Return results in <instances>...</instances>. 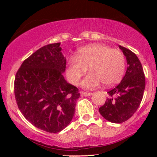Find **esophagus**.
<instances>
[{
    "instance_id": "34e87169",
    "label": "esophagus",
    "mask_w": 157,
    "mask_h": 157,
    "mask_svg": "<svg viewBox=\"0 0 157 157\" xmlns=\"http://www.w3.org/2000/svg\"><path fill=\"white\" fill-rule=\"evenodd\" d=\"M80 94H81V95H82V96H85V97H89V96H91V95L92 94V93L85 92V91H81Z\"/></svg>"
}]
</instances>
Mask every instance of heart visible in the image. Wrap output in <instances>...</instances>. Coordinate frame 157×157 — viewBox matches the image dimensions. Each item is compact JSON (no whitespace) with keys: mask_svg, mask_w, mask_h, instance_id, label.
Here are the masks:
<instances>
[{"mask_svg":"<svg viewBox=\"0 0 157 157\" xmlns=\"http://www.w3.org/2000/svg\"><path fill=\"white\" fill-rule=\"evenodd\" d=\"M89 67V74L81 85L91 89L101 82L106 86L118 83L125 70V59L122 52L103 44H91L78 50L76 56L68 59L66 75L74 85L78 83Z\"/></svg>","mask_w":157,"mask_h":157,"instance_id":"1","label":"heart"}]
</instances>
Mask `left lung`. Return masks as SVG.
Listing matches in <instances>:
<instances>
[{
	"instance_id": "obj_1",
	"label": "left lung",
	"mask_w": 157,
	"mask_h": 157,
	"mask_svg": "<svg viewBox=\"0 0 157 157\" xmlns=\"http://www.w3.org/2000/svg\"><path fill=\"white\" fill-rule=\"evenodd\" d=\"M128 65L121 82L108 91L109 98L99 109L108 121L122 123L133 116L140 106L145 88V74L142 64L134 52L119 46Z\"/></svg>"
}]
</instances>
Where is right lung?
<instances>
[{"mask_svg":"<svg viewBox=\"0 0 157 157\" xmlns=\"http://www.w3.org/2000/svg\"><path fill=\"white\" fill-rule=\"evenodd\" d=\"M60 45L48 44L34 52L21 64L14 83L21 112L34 126L48 133L60 132L70 123L80 95L63 76L66 59Z\"/></svg>","mask_w":157,"mask_h":157,"instance_id":"obj_1","label":"right lung"}]
</instances>
